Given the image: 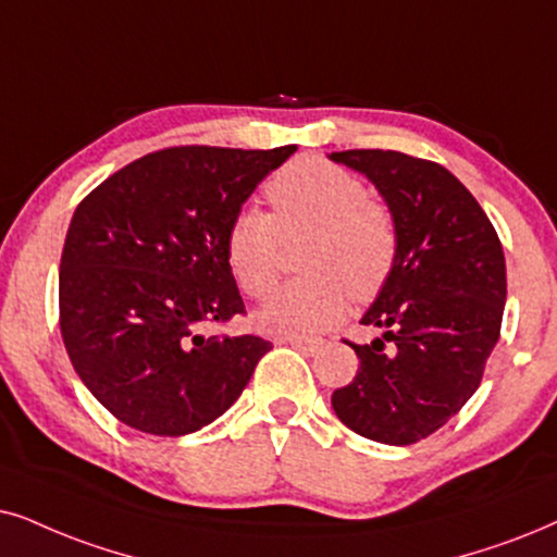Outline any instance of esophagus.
Here are the masks:
<instances>
[{
    "instance_id": "34e87169",
    "label": "esophagus",
    "mask_w": 557,
    "mask_h": 557,
    "mask_svg": "<svg viewBox=\"0 0 557 557\" xmlns=\"http://www.w3.org/2000/svg\"><path fill=\"white\" fill-rule=\"evenodd\" d=\"M283 342L302 351V355H311V357L319 355V351H323V347H326V342L323 339H295V336H290V339H283Z\"/></svg>"
}]
</instances>
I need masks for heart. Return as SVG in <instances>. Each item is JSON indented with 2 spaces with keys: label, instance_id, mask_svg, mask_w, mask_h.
<instances>
[{
  "label": "heart",
  "instance_id": "1",
  "mask_svg": "<svg viewBox=\"0 0 557 557\" xmlns=\"http://www.w3.org/2000/svg\"><path fill=\"white\" fill-rule=\"evenodd\" d=\"M270 215L242 208L231 218L223 251L238 287L264 300L277 290L283 242L308 234L300 270L259 313V326L277 336H313L334 326L347 300H370L388 283L398 257L391 210L370 200V189L347 169L323 159H298L264 187Z\"/></svg>",
  "mask_w": 557,
  "mask_h": 557
}]
</instances>
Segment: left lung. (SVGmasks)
Listing matches in <instances>:
<instances>
[{
	"mask_svg": "<svg viewBox=\"0 0 557 557\" xmlns=\"http://www.w3.org/2000/svg\"><path fill=\"white\" fill-rule=\"evenodd\" d=\"M331 161L377 187L398 231L396 267L362 315L383 336L349 342L360 368L331 406L360 436L413 445L481 385L502 334V242L466 185L434 161L383 149L334 151Z\"/></svg>",
	"mask_w": 557,
	"mask_h": 557,
	"instance_id": "obj_1",
	"label": "left lung"
}]
</instances>
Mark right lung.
Segmentation results:
<instances>
[{"mask_svg": "<svg viewBox=\"0 0 557 557\" xmlns=\"http://www.w3.org/2000/svg\"><path fill=\"white\" fill-rule=\"evenodd\" d=\"M298 146H174L146 153L74 210L59 272L61 336L76 375L125 426L182 436L234 406L262 336H206L244 313L226 228Z\"/></svg>", "mask_w": 557, "mask_h": 557, "instance_id": "right-lung-1", "label": "right lung"}]
</instances>
